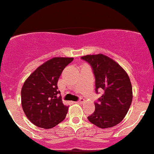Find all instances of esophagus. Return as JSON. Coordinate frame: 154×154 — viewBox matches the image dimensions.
I'll return each instance as SVG.
<instances>
[{"label": "esophagus", "mask_w": 154, "mask_h": 154, "mask_svg": "<svg viewBox=\"0 0 154 154\" xmlns=\"http://www.w3.org/2000/svg\"><path fill=\"white\" fill-rule=\"evenodd\" d=\"M76 104H82L83 103V100H79V101H76Z\"/></svg>", "instance_id": "obj_1"}]
</instances>
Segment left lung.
I'll return each instance as SVG.
<instances>
[{
	"instance_id": "8db88e82",
	"label": "left lung",
	"mask_w": 154,
	"mask_h": 154,
	"mask_svg": "<svg viewBox=\"0 0 154 154\" xmlns=\"http://www.w3.org/2000/svg\"><path fill=\"white\" fill-rule=\"evenodd\" d=\"M82 59L92 67L95 77V91L104 94L94 103L95 110L88 117L91 124L100 128H108L125 118L133 98L131 80L118 63L103 54L86 55Z\"/></svg>"
}]
</instances>
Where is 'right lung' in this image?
Listing matches in <instances>:
<instances>
[{
	"label": "right lung",
	"mask_w": 154,
	"mask_h": 154,
	"mask_svg": "<svg viewBox=\"0 0 154 154\" xmlns=\"http://www.w3.org/2000/svg\"><path fill=\"white\" fill-rule=\"evenodd\" d=\"M72 57H54L39 66L23 83L21 105L26 118L44 129L54 128L65 119L69 106L58 98L57 82Z\"/></svg>",
	"instance_id": "obj_1"
}]
</instances>
